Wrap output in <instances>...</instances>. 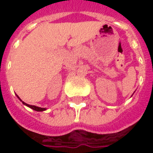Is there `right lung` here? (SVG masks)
<instances>
[{
	"label": "right lung",
	"instance_id": "1",
	"mask_svg": "<svg viewBox=\"0 0 153 153\" xmlns=\"http://www.w3.org/2000/svg\"><path fill=\"white\" fill-rule=\"evenodd\" d=\"M16 96L18 97V95H16ZM18 98L22 102V100L20 99V98H19V97H18ZM23 102V104H24V105L28 106V107H30V108H32L33 110H34V111H45V110H46V108H42V107H38V106H32V105H28V104H27V103H25V102Z\"/></svg>",
	"mask_w": 153,
	"mask_h": 153
}]
</instances>
